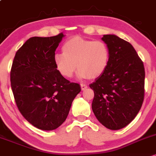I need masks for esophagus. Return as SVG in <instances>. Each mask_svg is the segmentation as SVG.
<instances>
[{"label": "esophagus", "mask_w": 156, "mask_h": 156, "mask_svg": "<svg viewBox=\"0 0 156 156\" xmlns=\"http://www.w3.org/2000/svg\"><path fill=\"white\" fill-rule=\"evenodd\" d=\"M87 87V86L86 85H85V84H81V88L83 90H85Z\"/></svg>", "instance_id": "esophagus-1"}]
</instances>
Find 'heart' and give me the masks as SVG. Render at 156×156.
I'll list each match as a JSON object with an SVG mask.
<instances>
[{
    "label": "heart",
    "mask_w": 156,
    "mask_h": 156,
    "mask_svg": "<svg viewBox=\"0 0 156 156\" xmlns=\"http://www.w3.org/2000/svg\"><path fill=\"white\" fill-rule=\"evenodd\" d=\"M62 51V53L55 54L54 62L56 69L65 78L72 77L77 66L79 77L96 79L104 73L109 63V48L101 40L73 37L65 42Z\"/></svg>",
    "instance_id": "1"
}]
</instances>
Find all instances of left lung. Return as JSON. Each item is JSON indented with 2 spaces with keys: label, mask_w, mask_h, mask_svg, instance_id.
Instances as JSON below:
<instances>
[{
  "label": "left lung",
  "mask_w": 156,
  "mask_h": 156,
  "mask_svg": "<svg viewBox=\"0 0 156 156\" xmlns=\"http://www.w3.org/2000/svg\"><path fill=\"white\" fill-rule=\"evenodd\" d=\"M101 40L110 50L104 73L90 85L94 90L92 110L102 125L117 130L130 123L138 114L144 97L143 62L130 43L114 34Z\"/></svg>",
  "instance_id": "left-lung-1"
}]
</instances>
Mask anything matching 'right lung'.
Wrapping results in <instances>:
<instances>
[{
	"label": "right lung",
	"instance_id": "right-lung-1",
	"mask_svg": "<svg viewBox=\"0 0 156 156\" xmlns=\"http://www.w3.org/2000/svg\"><path fill=\"white\" fill-rule=\"evenodd\" d=\"M65 35L33 37L17 50L10 80L17 108L37 128L53 130L66 121L80 85L61 76L54 62Z\"/></svg>",
	"mask_w": 156,
	"mask_h": 156
}]
</instances>
